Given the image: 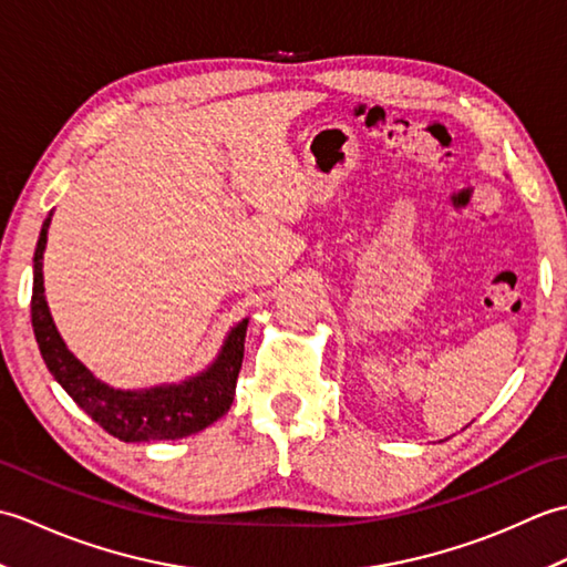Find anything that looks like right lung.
<instances>
[{
  "instance_id": "add662e5",
  "label": "right lung",
  "mask_w": 567,
  "mask_h": 567,
  "mask_svg": "<svg viewBox=\"0 0 567 567\" xmlns=\"http://www.w3.org/2000/svg\"><path fill=\"white\" fill-rule=\"evenodd\" d=\"M51 216L53 212L48 214V219L41 226L39 244H35L33 252L31 323L45 368L51 370L60 388L106 433L126 443L185 439L212 426L216 419H221L236 394L238 370L244 363L248 319L231 327L221 343L219 355L197 375L173 384H155L148 390L112 388L72 355L55 327L51 309H48L43 287V252Z\"/></svg>"
}]
</instances>
